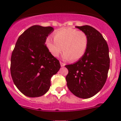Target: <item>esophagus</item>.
I'll return each mask as SVG.
<instances>
[{"label": "esophagus", "mask_w": 121, "mask_h": 121, "mask_svg": "<svg viewBox=\"0 0 121 121\" xmlns=\"http://www.w3.org/2000/svg\"><path fill=\"white\" fill-rule=\"evenodd\" d=\"M60 64L61 67H63V66H65V64L64 63H63V62H60Z\"/></svg>", "instance_id": "34e87169"}]
</instances>
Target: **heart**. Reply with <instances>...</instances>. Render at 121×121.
<instances>
[{"label":"heart","mask_w":121,"mask_h":121,"mask_svg":"<svg viewBox=\"0 0 121 121\" xmlns=\"http://www.w3.org/2000/svg\"><path fill=\"white\" fill-rule=\"evenodd\" d=\"M53 38L48 37L45 44L52 56L57 58L62 52L63 59L76 62L83 57L88 46L87 35L82 31L68 27L55 31Z\"/></svg>","instance_id":"heart-1"}]
</instances>
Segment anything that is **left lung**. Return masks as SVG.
Segmentation results:
<instances>
[{
    "label": "left lung",
    "mask_w": 121,
    "mask_h": 121,
    "mask_svg": "<svg viewBox=\"0 0 121 121\" xmlns=\"http://www.w3.org/2000/svg\"><path fill=\"white\" fill-rule=\"evenodd\" d=\"M88 38V46L82 58L65 67L67 86L80 98H91L98 93L106 82L109 69V48L101 33L88 25L76 26Z\"/></svg>",
    "instance_id": "left-lung-1"
}]
</instances>
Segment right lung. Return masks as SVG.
<instances>
[{
  "mask_svg": "<svg viewBox=\"0 0 121 121\" xmlns=\"http://www.w3.org/2000/svg\"><path fill=\"white\" fill-rule=\"evenodd\" d=\"M54 29L34 25L19 37L12 52L10 73L17 89L26 96L39 97L51 86V79L59 71V61L45 45Z\"/></svg>",
  "mask_w": 121,
  "mask_h": 121,
  "instance_id": "right-lung-1",
  "label": "right lung"
}]
</instances>
